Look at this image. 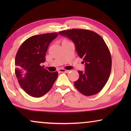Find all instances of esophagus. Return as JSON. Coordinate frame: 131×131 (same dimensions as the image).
<instances>
[{"label": "esophagus", "instance_id": "esophagus-1", "mask_svg": "<svg viewBox=\"0 0 131 131\" xmlns=\"http://www.w3.org/2000/svg\"><path fill=\"white\" fill-rule=\"evenodd\" d=\"M59 71L61 73H68L69 71V70H65V69H60L59 70Z\"/></svg>", "mask_w": 131, "mask_h": 131}]
</instances>
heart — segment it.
<instances>
[{
  "label": "heart",
  "instance_id": "b5f03b06",
  "mask_svg": "<svg viewBox=\"0 0 131 131\" xmlns=\"http://www.w3.org/2000/svg\"><path fill=\"white\" fill-rule=\"evenodd\" d=\"M63 42H69V41L67 40H64L63 41Z\"/></svg>",
  "mask_w": 131,
  "mask_h": 131
}]
</instances>
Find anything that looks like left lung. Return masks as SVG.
Masks as SVG:
<instances>
[{
	"mask_svg": "<svg viewBox=\"0 0 131 131\" xmlns=\"http://www.w3.org/2000/svg\"><path fill=\"white\" fill-rule=\"evenodd\" d=\"M59 34L74 42L77 53L85 64V71H78L79 78L74 82V86L84 95L96 94L108 81L112 69V57L104 39L88 30H66Z\"/></svg>",
	"mask_w": 131,
	"mask_h": 131,
	"instance_id": "8db88e82",
	"label": "left lung"
}]
</instances>
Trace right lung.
Segmentation results:
<instances>
[{
	"mask_svg": "<svg viewBox=\"0 0 131 131\" xmlns=\"http://www.w3.org/2000/svg\"><path fill=\"white\" fill-rule=\"evenodd\" d=\"M57 33L33 36L23 43L15 57V74L20 86L29 95L41 97L45 95L58 78V72H49L41 66L46 60L50 43Z\"/></svg>",
	"mask_w": 131,
	"mask_h": 131,
	"instance_id": "add662e5",
	"label": "right lung"
}]
</instances>
